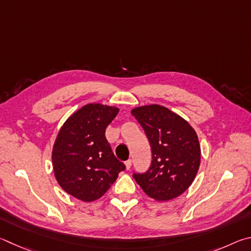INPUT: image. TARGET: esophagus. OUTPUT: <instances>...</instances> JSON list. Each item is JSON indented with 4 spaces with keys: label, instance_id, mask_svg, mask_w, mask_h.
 Wrapping results in <instances>:
<instances>
[{
    "label": "esophagus",
    "instance_id": "1",
    "mask_svg": "<svg viewBox=\"0 0 251 251\" xmlns=\"http://www.w3.org/2000/svg\"><path fill=\"white\" fill-rule=\"evenodd\" d=\"M131 164H132V162H131V160H128L125 163V165H126V170H130V168H131Z\"/></svg>",
    "mask_w": 251,
    "mask_h": 251
}]
</instances>
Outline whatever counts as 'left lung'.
<instances>
[{"label": "left lung", "instance_id": "obj_1", "mask_svg": "<svg viewBox=\"0 0 251 251\" xmlns=\"http://www.w3.org/2000/svg\"><path fill=\"white\" fill-rule=\"evenodd\" d=\"M131 114L142 126L152 150L150 169L133 177L153 200L176 199L191 186L200 169L201 146L195 130L164 105L135 107Z\"/></svg>", "mask_w": 251, "mask_h": 251}]
</instances>
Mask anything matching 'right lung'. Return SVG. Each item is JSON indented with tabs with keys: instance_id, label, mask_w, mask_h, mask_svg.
I'll return each mask as SVG.
<instances>
[{
	"instance_id": "1",
	"label": "right lung",
	"mask_w": 251,
	"mask_h": 251,
	"mask_svg": "<svg viewBox=\"0 0 251 251\" xmlns=\"http://www.w3.org/2000/svg\"><path fill=\"white\" fill-rule=\"evenodd\" d=\"M119 112L116 105L85 104L61 126L51 151L59 186L77 200L100 199L126 169L105 139V129Z\"/></svg>"
}]
</instances>
